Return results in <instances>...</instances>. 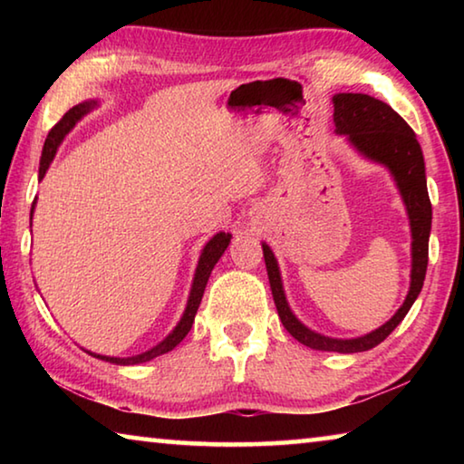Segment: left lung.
I'll return each mask as SVG.
<instances>
[{"label":"left lung","instance_id":"obj_1","mask_svg":"<svg viewBox=\"0 0 464 464\" xmlns=\"http://www.w3.org/2000/svg\"><path fill=\"white\" fill-rule=\"evenodd\" d=\"M334 122L337 135H345L352 145L368 160L382 163L395 178L399 192L403 196L411 225V286L399 311L387 324L374 332L354 340H335L311 332L290 311L285 290H282L280 270L272 249L262 243L266 270H268L270 288L274 303H276L278 317L286 332L313 350L342 352L354 354L366 352L387 340L389 334L401 324L407 311L411 309L415 298L421 293L423 278L428 268V241L431 229V202L426 186V163H423L421 147L401 116L389 104L366 93H335L334 96Z\"/></svg>","mask_w":464,"mask_h":464}]
</instances>
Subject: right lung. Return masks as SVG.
Masks as SVG:
<instances>
[{
    "instance_id": "1",
    "label": "right lung",
    "mask_w": 464,
    "mask_h": 464,
    "mask_svg": "<svg viewBox=\"0 0 464 464\" xmlns=\"http://www.w3.org/2000/svg\"><path fill=\"white\" fill-rule=\"evenodd\" d=\"M98 102H83V104H77L73 106L72 110H67L65 116L54 124V127L51 129L49 137H46L44 140V147H43V157H41V168H38V179H43L46 169H49L51 161L54 153H57V147L61 145V140L65 139V135L69 130H72L75 127V122L82 119V116H85L90 112L92 108H96ZM34 204L33 202V210H34ZM231 241V235L229 233H217L213 239H210L207 246H204L202 254H200V260H198V268H196V274H194V282H192V290H190V296H188V304H186V311L182 319H179V324L176 325L174 332H171L166 340L160 342L155 345V348L143 352V354H137V356H130V358H114V356H102V354H93V352H90L92 356H96L100 360H106V362H112V364H140V362H149V360H153L157 356L161 354H168L169 350H174L176 345L184 340V337L188 335V332H190V327L194 324V317H196V311H198V304L202 301V295H204V288H207V282H208V276L210 272H213L215 264L218 262V257H221L225 254L227 246H229Z\"/></svg>"
}]
</instances>
